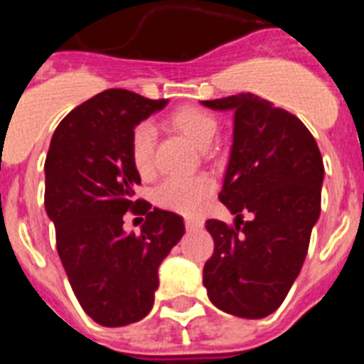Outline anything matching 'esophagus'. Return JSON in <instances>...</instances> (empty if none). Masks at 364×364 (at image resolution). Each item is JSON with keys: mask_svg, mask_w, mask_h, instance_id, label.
I'll return each mask as SVG.
<instances>
[{"mask_svg": "<svg viewBox=\"0 0 364 364\" xmlns=\"http://www.w3.org/2000/svg\"><path fill=\"white\" fill-rule=\"evenodd\" d=\"M202 228V222L200 220H195V218H188L186 220V230L188 231H197Z\"/></svg>", "mask_w": 364, "mask_h": 364, "instance_id": "obj_1", "label": "esophagus"}]
</instances>
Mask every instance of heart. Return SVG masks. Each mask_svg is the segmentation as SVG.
<instances>
[{"mask_svg": "<svg viewBox=\"0 0 364 364\" xmlns=\"http://www.w3.org/2000/svg\"><path fill=\"white\" fill-rule=\"evenodd\" d=\"M167 122L198 149H208L218 134L217 118L204 109L180 107L167 118ZM154 142L156 131L153 125L144 122L134 127L129 146L131 160L138 175L144 178L151 176L154 171ZM213 189L215 182L208 175L173 176L159 186L154 193V200L167 211H175L184 217H197L204 210Z\"/></svg>", "mask_w": 364, "mask_h": 364, "instance_id": "b5f03b06", "label": "heart"}]
</instances>
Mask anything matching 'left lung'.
<instances>
[{
	"label": "left lung",
	"instance_id": "1",
	"mask_svg": "<svg viewBox=\"0 0 364 364\" xmlns=\"http://www.w3.org/2000/svg\"><path fill=\"white\" fill-rule=\"evenodd\" d=\"M233 112V144L218 198L235 217L205 222L215 252L204 266L208 297L218 310L262 319L282 304L306 259L319 220L323 156L306 125L246 92L205 100ZM254 215L242 220V211Z\"/></svg>",
	"mask_w": 364,
	"mask_h": 364
}]
</instances>
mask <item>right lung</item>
Wrapping results in <instances>:
<instances>
[{
	"instance_id": "add662e5",
	"label": "right lung",
	"mask_w": 364,
	"mask_h": 364,
	"mask_svg": "<svg viewBox=\"0 0 364 364\" xmlns=\"http://www.w3.org/2000/svg\"><path fill=\"white\" fill-rule=\"evenodd\" d=\"M166 105L107 89L60 122L45 159V211L56 228L58 255L78 302L102 326L149 314L160 264L186 231L180 215L134 200L140 175L131 134ZM127 210L146 213L140 235L123 230Z\"/></svg>"
}]
</instances>
